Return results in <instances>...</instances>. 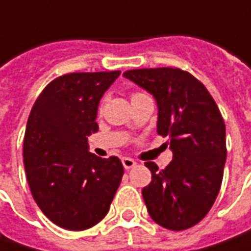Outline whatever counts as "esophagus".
I'll use <instances>...</instances> for the list:
<instances>
[{
  "instance_id": "1",
  "label": "esophagus",
  "mask_w": 251,
  "mask_h": 251,
  "mask_svg": "<svg viewBox=\"0 0 251 251\" xmlns=\"http://www.w3.org/2000/svg\"><path fill=\"white\" fill-rule=\"evenodd\" d=\"M122 164H124V167H125L126 170H130V169H133V167L136 166V161H135L133 158L124 157V158H122Z\"/></svg>"
}]
</instances>
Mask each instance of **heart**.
Returning <instances> with one entry per match:
<instances>
[{
	"instance_id": "heart-1",
	"label": "heart",
	"mask_w": 251,
	"mask_h": 251,
	"mask_svg": "<svg viewBox=\"0 0 251 251\" xmlns=\"http://www.w3.org/2000/svg\"><path fill=\"white\" fill-rule=\"evenodd\" d=\"M142 95H146L145 93H139V91H136V93L132 94V100H135V98H137V97H142ZM105 101H106V98H101V101H100V104H98V112H102V109H104V105H105Z\"/></svg>"
}]
</instances>
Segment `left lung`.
Segmentation results:
<instances>
[{
	"mask_svg": "<svg viewBox=\"0 0 251 251\" xmlns=\"http://www.w3.org/2000/svg\"><path fill=\"white\" fill-rule=\"evenodd\" d=\"M154 95L157 133L169 137L173 160L164 170L146 161L151 181L142 190L147 212L170 230L190 229L212 208L226 161L222 114L205 85L176 67L136 69L124 73Z\"/></svg>",
	"mask_w": 251,
	"mask_h": 251,
	"instance_id": "8db88e82",
	"label": "left lung"
}]
</instances>
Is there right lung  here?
<instances>
[{
    "label": "right lung",
    "mask_w": 251,
    "mask_h": 251,
    "mask_svg": "<svg viewBox=\"0 0 251 251\" xmlns=\"http://www.w3.org/2000/svg\"><path fill=\"white\" fill-rule=\"evenodd\" d=\"M121 71L69 73L50 81L33 105L24 137L27 184L40 211L67 230H85L109 211L124 166L88 151L101 97Z\"/></svg>",
    "instance_id": "add662e5"
}]
</instances>
